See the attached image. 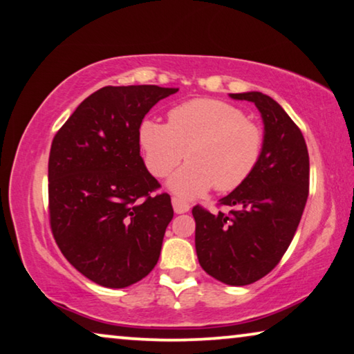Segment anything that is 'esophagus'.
Wrapping results in <instances>:
<instances>
[{
    "instance_id": "esophagus-1",
    "label": "esophagus",
    "mask_w": 354,
    "mask_h": 354,
    "mask_svg": "<svg viewBox=\"0 0 354 354\" xmlns=\"http://www.w3.org/2000/svg\"><path fill=\"white\" fill-rule=\"evenodd\" d=\"M172 206H174V211L176 214H183V212H188L189 211V204L187 201H183L180 198H172Z\"/></svg>"
}]
</instances>
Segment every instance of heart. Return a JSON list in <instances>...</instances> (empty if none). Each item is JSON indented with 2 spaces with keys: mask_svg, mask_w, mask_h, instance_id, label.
<instances>
[{
  "mask_svg": "<svg viewBox=\"0 0 354 354\" xmlns=\"http://www.w3.org/2000/svg\"><path fill=\"white\" fill-rule=\"evenodd\" d=\"M143 161L155 177H167L177 194L193 198L214 187L233 192L252 176L262 160L265 131L239 106L218 99H193L174 106L167 124L145 120L139 129Z\"/></svg>",
  "mask_w": 354,
  "mask_h": 354,
  "instance_id": "heart-1",
  "label": "heart"
}]
</instances>
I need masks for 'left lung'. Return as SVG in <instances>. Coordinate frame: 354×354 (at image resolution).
<instances>
[{"instance_id":"8db88e82","label":"left lung","mask_w":354,"mask_h":354,"mask_svg":"<svg viewBox=\"0 0 354 354\" xmlns=\"http://www.w3.org/2000/svg\"><path fill=\"white\" fill-rule=\"evenodd\" d=\"M254 102L263 118L262 160L243 185L217 206L228 212L193 207L199 265L230 286L262 279L281 262L299 227L310 185V158L304 134L278 102L262 92L232 94Z\"/></svg>"}]
</instances>
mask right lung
I'll list each match as a JSON object with an SVG mask.
<instances>
[{"label": "right lung", "mask_w": 354, "mask_h": 354, "mask_svg": "<svg viewBox=\"0 0 354 354\" xmlns=\"http://www.w3.org/2000/svg\"><path fill=\"white\" fill-rule=\"evenodd\" d=\"M178 89L105 86L81 102L49 153L50 232L65 259L104 288L150 273L174 217L171 196L140 156L142 120Z\"/></svg>", "instance_id": "add662e5"}]
</instances>
